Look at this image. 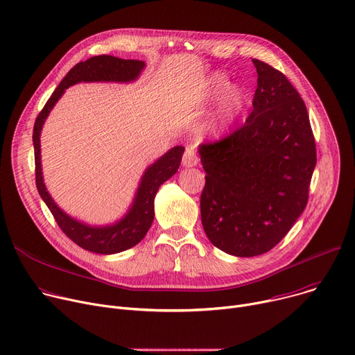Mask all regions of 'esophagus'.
<instances>
[{
	"mask_svg": "<svg viewBox=\"0 0 355 355\" xmlns=\"http://www.w3.org/2000/svg\"><path fill=\"white\" fill-rule=\"evenodd\" d=\"M198 161H200V158H198V155L194 150H192V148L185 150V153L182 155V166L184 167H188V168L196 167L198 164Z\"/></svg>",
	"mask_w": 355,
	"mask_h": 355,
	"instance_id": "1",
	"label": "esophagus"
}]
</instances>
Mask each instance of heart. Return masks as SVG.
Listing matches in <instances>:
<instances>
[{"mask_svg": "<svg viewBox=\"0 0 355 355\" xmlns=\"http://www.w3.org/2000/svg\"><path fill=\"white\" fill-rule=\"evenodd\" d=\"M230 87V80L227 76H223L222 73H216L211 79V89L215 96H220ZM245 105V93L239 87L231 89L227 96L223 98V102L220 105L219 113L215 119V127L220 128L223 125H227L230 121L235 119V116L242 110Z\"/></svg>", "mask_w": 355, "mask_h": 355, "instance_id": "obj_1", "label": "heart"}]
</instances>
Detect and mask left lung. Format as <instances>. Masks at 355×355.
Wrapping results in <instances>:
<instances>
[{"label": "left lung", "instance_id": "left-lung-1", "mask_svg": "<svg viewBox=\"0 0 355 355\" xmlns=\"http://www.w3.org/2000/svg\"><path fill=\"white\" fill-rule=\"evenodd\" d=\"M252 62V113L238 130L200 146L204 231L214 246L239 257L262 254L286 236L307 205L317 161L299 92L266 62Z\"/></svg>", "mask_w": 355, "mask_h": 355}]
</instances>
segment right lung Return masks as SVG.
Wrapping results in <instances>:
<instances>
[{
    "label": "right lung",
    "mask_w": 355,
    "mask_h": 355,
    "mask_svg": "<svg viewBox=\"0 0 355 355\" xmlns=\"http://www.w3.org/2000/svg\"><path fill=\"white\" fill-rule=\"evenodd\" d=\"M143 68V60L121 59L110 55H99L89 58L85 62H79L62 79L59 86L45 103L44 109L40 112L34 124L32 141H34L35 150V182L40 196L48 205L62 232L80 248L94 253H119L136 246L146 236L154 219V197L159 185L173 177L180 168L184 147H173L146 170L137 189L135 202L121 220L103 228L89 227V225L78 222L76 219L67 215L48 194L41 168L40 136L42 124L63 92L69 86L79 82H132L140 75Z\"/></svg>",
    "instance_id": "add662e5"
}]
</instances>
